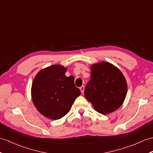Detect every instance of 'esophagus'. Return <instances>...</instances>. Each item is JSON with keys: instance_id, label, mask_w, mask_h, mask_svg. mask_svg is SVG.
<instances>
[{"instance_id": "34e87169", "label": "esophagus", "mask_w": 153, "mask_h": 153, "mask_svg": "<svg viewBox=\"0 0 153 153\" xmlns=\"http://www.w3.org/2000/svg\"><path fill=\"white\" fill-rule=\"evenodd\" d=\"M79 89H80V91H81V93H83V92H84V90H85V87H84V86H83H83H81V87H80V88H79Z\"/></svg>"}]
</instances>
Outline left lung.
<instances>
[{
  "label": "left lung",
  "instance_id": "left-lung-1",
  "mask_svg": "<svg viewBox=\"0 0 153 153\" xmlns=\"http://www.w3.org/2000/svg\"><path fill=\"white\" fill-rule=\"evenodd\" d=\"M91 80L85 89V96L94 109L107 115L119 109L127 94L125 76L111 63L102 61L91 66Z\"/></svg>",
  "mask_w": 153,
  "mask_h": 153
}]
</instances>
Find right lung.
<instances>
[{
    "mask_svg": "<svg viewBox=\"0 0 153 153\" xmlns=\"http://www.w3.org/2000/svg\"><path fill=\"white\" fill-rule=\"evenodd\" d=\"M67 68L55 65L39 71L31 87L32 100L42 115L52 120L68 113L81 91L74 84V78L66 77Z\"/></svg>",
    "mask_w": 153,
    "mask_h": 153,
    "instance_id": "right-lung-1",
    "label": "right lung"
}]
</instances>
